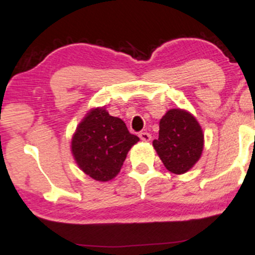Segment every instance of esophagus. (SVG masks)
<instances>
[{
  "instance_id": "esophagus-1",
  "label": "esophagus",
  "mask_w": 255,
  "mask_h": 255,
  "mask_svg": "<svg viewBox=\"0 0 255 255\" xmlns=\"http://www.w3.org/2000/svg\"><path fill=\"white\" fill-rule=\"evenodd\" d=\"M139 137L142 140V141H150L151 134L147 133V131H141V133H139Z\"/></svg>"
}]
</instances>
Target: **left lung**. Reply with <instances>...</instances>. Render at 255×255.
Masks as SVG:
<instances>
[{
	"mask_svg": "<svg viewBox=\"0 0 255 255\" xmlns=\"http://www.w3.org/2000/svg\"><path fill=\"white\" fill-rule=\"evenodd\" d=\"M153 147L172 174L191 170L204 150V134L197 119L183 109H170L159 121V136Z\"/></svg>",
	"mask_w": 255,
	"mask_h": 255,
	"instance_id": "8db88e82",
	"label": "left lung"
}]
</instances>
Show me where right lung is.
Listing matches in <instances>:
<instances>
[{"mask_svg": "<svg viewBox=\"0 0 255 255\" xmlns=\"http://www.w3.org/2000/svg\"><path fill=\"white\" fill-rule=\"evenodd\" d=\"M139 141L121 119L105 107L93 108L78 125L72 137V153L79 168L99 182L113 180L121 170L128 151Z\"/></svg>", "mask_w": 255, "mask_h": 255, "instance_id": "right-lung-1", "label": "right lung"}]
</instances>
